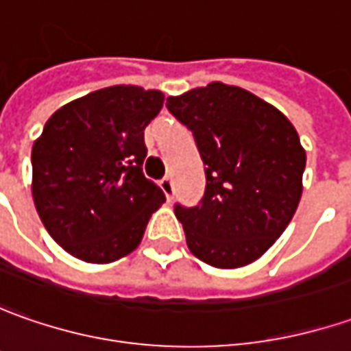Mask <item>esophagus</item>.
<instances>
[{"mask_svg":"<svg viewBox=\"0 0 351 351\" xmlns=\"http://www.w3.org/2000/svg\"><path fill=\"white\" fill-rule=\"evenodd\" d=\"M159 184H161V190L165 192V196L169 199L173 198V192H175V182H173V178H171V176H165Z\"/></svg>","mask_w":351,"mask_h":351,"instance_id":"34e87169","label":"esophagus"}]
</instances>
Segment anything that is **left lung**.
I'll use <instances>...</instances> for the list:
<instances>
[{
    "label": "left lung",
    "instance_id": "left-lung-1",
    "mask_svg": "<svg viewBox=\"0 0 351 351\" xmlns=\"http://www.w3.org/2000/svg\"><path fill=\"white\" fill-rule=\"evenodd\" d=\"M167 106L194 132L206 165L202 204L175 208L190 252L215 268L258 260L303 194L307 155L297 130L276 106L221 81L169 97Z\"/></svg>",
    "mask_w": 351,
    "mask_h": 351
}]
</instances>
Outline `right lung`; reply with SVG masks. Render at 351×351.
I'll use <instances>...</instances> for the list:
<instances>
[{
	"mask_svg": "<svg viewBox=\"0 0 351 351\" xmlns=\"http://www.w3.org/2000/svg\"><path fill=\"white\" fill-rule=\"evenodd\" d=\"M165 95L112 85L64 104L32 145V199L46 231L71 256L108 264L136 250L165 202L141 173L143 130Z\"/></svg>",
	"mask_w": 351,
	"mask_h": 351,
	"instance_id": "add662e5",
	"label": "right lung"
}]
</instances>
